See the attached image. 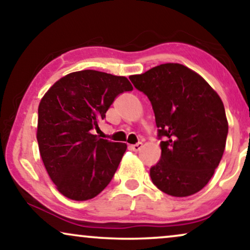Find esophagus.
<instances>
[{"mask_svg": "<svg viewBox=\"0 0 250 250\" xmlns=\"http://www.w3.org/2000/svg\"><path fill=\"white\" fill-rule=\"evenodd\" d=\"M142 148V142H138L136 145H132L129 146V149L133 150V151H140Z\"/></svg>", "mask_w": 250, "mask_h": 250, "instance_id": "1", "label": "esophagus"}]
</instances>
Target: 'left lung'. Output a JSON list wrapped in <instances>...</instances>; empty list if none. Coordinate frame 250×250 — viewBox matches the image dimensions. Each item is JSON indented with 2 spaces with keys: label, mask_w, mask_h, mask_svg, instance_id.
Here are the masks:
<instances>
[{
  "label": "left lung",
  "mask_w": 250,
  "mask_h": 250,
  "mask_svg": "<svg viewBox=\"0 0 250 250\" xmlns=\"http://www.w3.org/2000/svg\"><path fill=\"white\" fill-rule=\"evenodd\" d=\"M129 80L155 112L162 156L150 168L152 183L174 197L198 192L223 156L229 125L221 98L180 63H164Z\"/></svg>",
  "instance_id": "obj_1"
}]
</instances>
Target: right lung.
<instances>
[{"label":"right lung","instance_id":"add662e5","mask_svg":"<svg viewBox=\"0 0 250 250\" xmlns=\"http://www.w3.org/2000/svg\"><path fill=\"white\" fill-rule=\"evenodd\" d=\"M133 86L126 77L97 70L68 74L39 105L37 142L59 192L83 201L110 183L127 146L92 134L115 99Z\"/></svg>","mask_w":250,"mask_h":250}]
</instances>
